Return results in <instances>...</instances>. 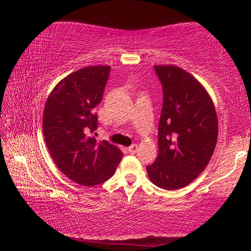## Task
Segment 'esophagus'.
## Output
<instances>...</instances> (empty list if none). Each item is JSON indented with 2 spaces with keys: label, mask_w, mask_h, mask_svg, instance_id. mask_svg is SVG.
I'll list each match as a JSON object with an SVG mask.
<instances>
[{
  "label": "esophagus",
  "mask_w": 251,
  "mask_h": 251,
  "mask_svg": "<svg viewBox=\"0 0 251 251\" xmlns=\"http://www.w3.org/2000/svg\"><path fill=\"white\" fill-rule=\"evenodd\" d=\"M128 151H129V153H131V154H135L137 151H138V146L136 145V144H133V145H131L128 149Z\"/></svg>",
  "instance_id": "obj_1"
}]
</instances>
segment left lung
Masks as SVG:
<instances>
[{
    "label": "left lung",
    "mask_w": 251,
    "mask_h": 251,
    "mask_svg": "<svg viewBox=\"0 0 251 251\" xmlns=\"http://www.w3.org/2000/svg\"><path fill=\"white\" fill-rule=\"evenodd\" d=\"M163 89L159 154L147 166L150 180L164 190L187 186L205 169L218 138L214 101L191 73L175 65H155Z\"/></svg>",
    "instance_id": "left-lung-1"
}]
</instances>
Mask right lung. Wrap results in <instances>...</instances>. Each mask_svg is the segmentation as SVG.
Here are the masks:
<instances>
[{
	"instance_id": "obj_1",
	"label": "right lung",
	"mask_w": 251,
	"mask_h": 251,
	"mask_svg": "<svg viewBox=\"0 0 251 251\" xmlns=\"http://www.w3.org/2000/svg\"><path fill=\"white\" fill-rule=\"evenodd\" d=\"M111 67L87 66L52 89L43 111L42 128L50 155L74 183L95 186L114 175L122 152L90 133L97 128L95 108L100 104Z\"/></svg>"
}]
</instances>
